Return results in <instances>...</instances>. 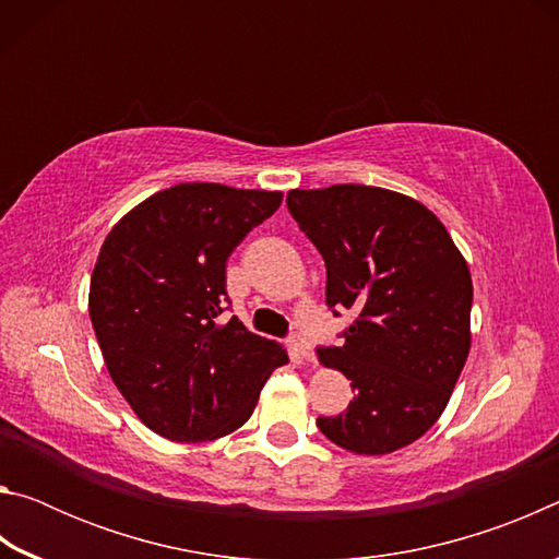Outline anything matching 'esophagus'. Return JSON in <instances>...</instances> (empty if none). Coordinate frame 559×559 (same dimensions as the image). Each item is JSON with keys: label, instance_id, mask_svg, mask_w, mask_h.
<instances>
[{"label": "esophagus", "instance_id": "esophagus-1", "mask_svg": "<svg viewBox=\"0 0 559 559\" xmlns=\"http://www.w3.org/2000/svg\"><path fill=\"white\" fill-rule=\"evenodd\" d=\"M290 347L296 349V355H298L300 359H306V362H313V359H316L313 345H310L306 337H300V335H293V337H290Z\"/></svg>", "mask_w": 559, "mask_h": 559}]
</instances>
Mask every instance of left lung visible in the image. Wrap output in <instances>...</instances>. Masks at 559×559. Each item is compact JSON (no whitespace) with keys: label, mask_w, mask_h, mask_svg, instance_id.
Returning <instances> with one entry per match:
<instances>
[{"label":"left lung","mask_w":559,"mask_h":559,"mask_svg":"<svg viewBox=\"0 0 559 559\" xmlns=\"http://www.w3.org/2000/svg\"><path fill=\"white\" fill-rule=\"evenodd\" d=\"M286 202L325 261L328 306L355 313L343 345L318 347L320 365L343 372L355 400L318 416V429L359 456L409 447L437 424L466 365V259L437 214L392 189H290Z\"/></svg>","instance_id":"1"}]
</instances>
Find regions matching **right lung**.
<instances>
[{
    "mask_svg": "<svg viewBox=\"0 0 559 559\" xmlns=\"http://www.w3.org/2000/svg\"><path fill=\"white\" fill-rule=\"evenodd\" d=\"M281 192L185 182L112 226L91 276L88 313L112 382L169 441L226 437L246 424L286 349L222 323L226 261Z\"/></svg>",
    "mask_w": 559,
    "mask_h": 559,
    "instance_id": "add662e5",
    "label": "right lung"
}]
</instances>
